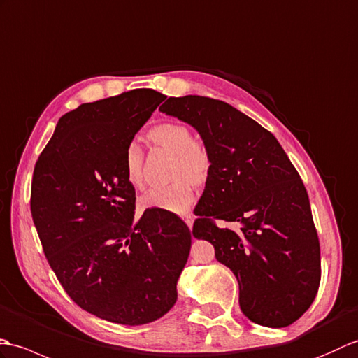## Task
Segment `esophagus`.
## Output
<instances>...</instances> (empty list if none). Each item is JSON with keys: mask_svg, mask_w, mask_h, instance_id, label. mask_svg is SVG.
I'll list each match as a JSON object with an SVG mask.
<instances>
[{"mask_svg": "<svg viewBox=\"0 0 358 358\" xmlns=\"http://www.w3.org/2000/svg\"><path fill=\"white\" fill-rule=\"evenodd\" d=\"M182 219L185 220V224L188 225L189 229L193 228V216H192V214H185V216H182Z\"/></svg>", "mask_w": 358, "mask_h": 358, "instance_id": "1", "label": "esophagus"}]
</instances>
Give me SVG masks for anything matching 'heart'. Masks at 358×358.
Instances as JSON below:
<instances>
[{
    "instance_id": "obj_1",
    "label": "heart",
    "mask_w": 358,
    "mask_h": 358,
    "mask_svg": "<svg viewBox=\"0 0 358 358\" xmlns=\"http://www.w3.org/2000/svg\"><path fill=\"white\" fill-rule=\"evenodd\" d=\"M155 144L170 150L176 155L174 178L178 180L169 185L153 187L141 196L139 206L142 210H162L169 213H185L194 202V189L192 182L201 184L206 179L211 169L210 152L202 142L194 141V134L188 125L182 122H164L150 131ZM141 148L130 144L124 153V174L133 188L144 185Z\"/></svg>"
}]
</instances>
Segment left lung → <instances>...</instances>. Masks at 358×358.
Instances as JSON below:
<instances>
[{
	"instance_id": "obj_1",
	"label": "left lung",
	"mask_w": 358,
	"mask_h": 358,
	"mask_svg": "<svg viewBox=\"0 0 358 358\" xmlns=\"http://www.w3.org/2000/svg\"><path fill=\"white\" fill-rule=\"evenodd\" d=\"M162 113L197 130L211 156L193 236L239 282V305L254 323L283 328L306 313L320 285V243L306 188L279 141L224 101L169 98ZM214 218L237 221V232Z\"/></svg>"
}]
</instances>
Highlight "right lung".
<instances>
[{
	"mask_svg": "<svg viewBox=\"0 0 358 358\" xmlns=\"http://www.w3.org/2000/svg\"><path fill=\"white\" fill-rule=\"evenodd\" d=\"M166 96L136 89L59 117L31 179L30 211L49 265L70 299L107 322L145 324L176 303L192 234L176 214L145 210L124 153Z\"/></svg>",
	"mask_w": 358,
	"mask_h": 358,
	"instance_id": "add662e5",
	"label": "right lung"
}]
</instances>
